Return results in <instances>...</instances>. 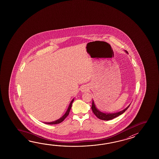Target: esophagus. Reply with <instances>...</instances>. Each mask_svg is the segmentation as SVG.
I'll list each match as a JSON object with an SVG mask.
<instances>
[{
    "label": "esophagus",
    "instance_id": "esophagus-1",
    "mask_svg": "<svg viewBox=\"0 0 159 159\" xmlns=\"http://www.w3.org/2000/svg\"><path fill=\"white\" fill-rule=\"evenodd\" d=\"M88 90H89V88H88V86H86V85H84V86H82L81 88V91H82V93H84V92L88 91Z\"/></svg>",
    "mask_w": 159,
    "mask_h": 159
}]
</instances>
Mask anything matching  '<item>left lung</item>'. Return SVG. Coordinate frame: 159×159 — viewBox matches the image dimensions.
<instances>
[{"mask_svg":"<svg viewBox=\"0 0 159 159\" xmlns=\"http://www.w3.org/2000/svg\"><path fill=\"white\" fill-rule=\"evenodd\" d=\"M125 52L126 53L129 54L127 51H125ZM130 105L131 104H129L126 108H125L124 110H123L117 112L115 113H106V112L100 111L98 108H97L96 106L95 105L93 99L91 109H92V111L93 112V113L98 118L100 119L101 120H111L112 119L115 118L119 115H122V114H123L127 110V108H129Z\"/></svg>","mask_w":159,"mask_h":159,"instance_id":"left-lung-1","label":"left lung"}]
</instances>
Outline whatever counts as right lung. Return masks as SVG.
<instances>
[{"instance_id":"add662e5","label":"right lung","mask_w":159,"mask_h":159,"mask_svg":"<svg viewBox=\"0 0 159 159\" xmlns=\"http://www.w3.org/2000/svg\"><path fill=\"white\" fill-rule=\"evenodd\" d=\"M74 100H75V99H74V98L71 100V101L70 102V104L69 105V107H68V109H67V110H66V112L65 113L64 115H63V116H62V117H61L60 118L58 119L57 120H55V121H53V122H45L44 123H45V124H48V125H56V124L60 123L62 122V121L64 120L67 117V116L69 115V112L70 111V109H71V108L72 103H73V102L74 101Z\"/></svg>"}]
</instances>
